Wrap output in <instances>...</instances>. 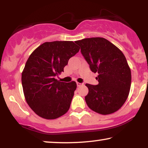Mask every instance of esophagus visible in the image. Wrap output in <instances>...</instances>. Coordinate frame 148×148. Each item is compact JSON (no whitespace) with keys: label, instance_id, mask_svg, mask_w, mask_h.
<instances>
[{"label":"esophagus","instance_id":"esophagus-1","mask_svg":"<svg viewBox=\"0 0 148 148\" xmlns=\"http://www.w3.org/2000/svg\"><path fill=\"white\" fill-rule=\"evenodd\" d=\"M82 85H84V84H82V83H79V82H77V86L78 87H79L81 86H82Z\"/></svg>","mask_w":148,"mask_h":148}]
</instances>
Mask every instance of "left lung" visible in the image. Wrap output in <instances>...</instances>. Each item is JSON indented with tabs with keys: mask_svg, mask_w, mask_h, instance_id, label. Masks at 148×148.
Returning <instances> with one entry per match:
<instances>
[{
	"mask_svg": "<svg viewBox=\"0 0 148 148\" xmlns=\"http://www.w3.org/2000/svg\"><path fill=\"white\" fill-rule=\"evenodd\" d=\"M76 43L91 71L98 73V85L86 84L87 105L101 114L116 112L127 100L131 88V69L125 55L104 38H85Z\"/></svg>",
	"mask_w": 148,
	"mask_h": 148,
	"instance_id": "8db88e82",
	"label": "left lung"
}]
</instances>
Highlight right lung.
I'll list each match as a JSON object with an SVG mask.
<instances>
[{
  "label": "right lung",
  "instance_id": "right-lung-1",
  "mask_svg": "<svg viewBox=\"0 0 148 148\" xmlns=\"http://www.w3.org/2000/svg\"><path fill=\"white\" fill-rule=\"evenodd\" d=\"M79 50L72 41L47 42L30 54L22 72V86L26 102L39 116L55 119L69 109L76 82H61L55 77Z\"/></svg>",
  "mask_w": 148,
  "mask_h": 148
}]
</instances>
